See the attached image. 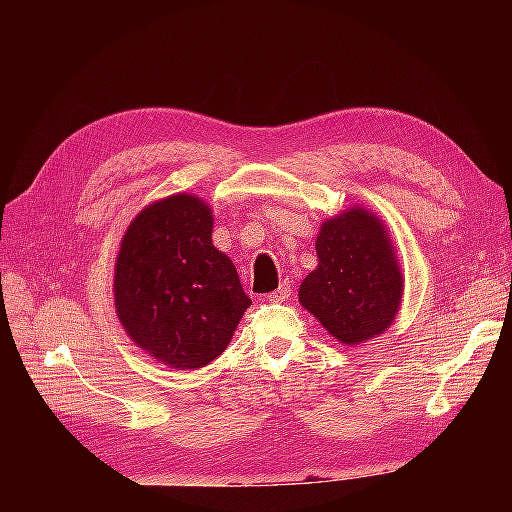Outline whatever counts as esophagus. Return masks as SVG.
Instances as JSON below:
<instances>
[{
	"label": "esophagus",
	"instance_id": "34e87169",
	"mask_svg": "<svg viewBox=\"0 0 512 512\" xmlns=\"http://www.w3.org/2000/svg\"><path fill=\"white\" fill-rule=\"evenodd\" d=\"M290 297V286L288 284H282L277 290H273L271 294H267V301L271 303H282V301H288Z\"/></svg>",
	"mask_w": 512,
	"mask_h": 512
}]
</instances>
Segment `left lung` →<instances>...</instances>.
<instances>
[{"label":"left lung","instance_id":"1","mask_svg":"<svg viewBox=\"0 0 512 512\" xmlns=\"http://www.w3.org/2000/svg\"><path fill=\"white\" fill-rule=\"evenodd\" d=\"M318 267L299 288V303L339 344L359 346L391 327L404 273L386 224L359 205L324 220L316 237Z\"/></svg>","mask_w":512,"mask_h":512}]
</instances>
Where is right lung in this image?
<instances>
[{
  "label": "right lung",
  "instance_id": "1",
  "mask_svg": "<svg viewBox=\"0 0 512 512\" xmlns=\"http://www.w3.org/2000/svg\"><path fill=\"white\" fill-rule=\"evenodd\" d=\"M211 232V207L181 192L147 205L119 245L117 318L138 348L170 369L218 359L252 305Z\"/></svg>",
  "mask_w": 512,
  "mask_h": 512
}]
</instances>
